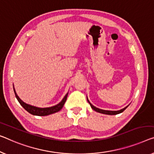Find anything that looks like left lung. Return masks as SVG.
I'll return each mask as SVG.
<instances>
[{
  "label": "left lung",
  "mask_w": 154,
  "mask_h": 154,
  "mask_svg": "<svg viewBox=\"0 0 154 154\" xmlns=\"http://www.w3.org/2000/svg\"><path fill=\"white\" fill-rule=\"evenodd\" d=\"M87 101H88V102L89 103V104H90L91 108L94 110V111H95L96 112H98V113H103V114H106V115H117V114L121 113L122 112H123L128 106V105L127 106L125 107L124 109H121V110H119V111H106V110H102V109H98V108L94 106L90 102H89V100H88V97H87Z\"/></svg>",
  "instance_id": "obj_1"
}]
</instances>
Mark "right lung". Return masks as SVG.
I'll list each match as a JSON object with an SVG mask.
<instances>
[{
	"mask_svg": "<svg viewBox=\"0 0 154 154\" xmlns=\"http://www.w3.org/2000/svg\"><path fill=\"white\" fill-rule=\"evenodd\" d=\"M14 91L15 93V96L17 97V100L18 101V102L20 103V104L24 108L26 111L28 112L32 115H34V116H48V115L57 113L60 111V110L62 109L64 104H65L66 100H67V97H68V93L66 94L65 95V97L63 98V100L61 101L59 104H57L55 106H51V107H47V108H38V107H36L34 106H31V105L27 104L26 103H25L24 102L20 99L19 97L17 95V93H16L15 89L14 88Z\"/></svg>",
	"mask_w": 154,
	"mask_h": 154,
	"instance_id": "right-lung-1",
	"label": "right lung"
}]
</instances>
